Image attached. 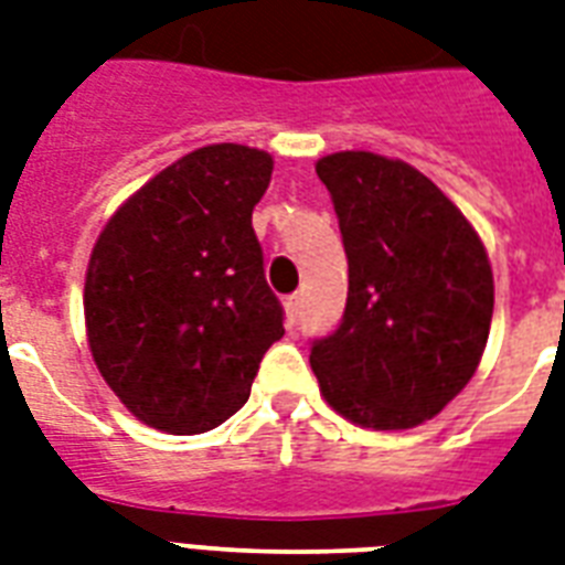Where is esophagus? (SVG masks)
<instances>
[{
	"mask_svg": "<svg viewBox=\"0 0 565 565\" xmlns=\"http://www.w3.org/2000/svg\"><path fill=\"white\" fill-rule=\"evenodd\" d=\"M284 311H287V322H290V326L299 320V313H301V296H299V292L284 301Z\"/></svg>",
	"mask_w": 565,
	"mask_h": 565,
	"instance_id": "obj_1",
	"label": "esophagus"
}]
</instances>
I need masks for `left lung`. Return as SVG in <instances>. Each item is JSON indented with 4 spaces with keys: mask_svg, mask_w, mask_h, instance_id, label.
Wrapping results in <instances>:
<instances>
[{
    "mask_svg": "<svg viewBox=\"0 0 565 565\" xmlns=\"http://www.w3.org/2000/svg\"><path fill=\"white\" fill-rule=\"evenodd\" d=\"M350 264L347 311L313 340L338 415L379 433L436 417L480 367L494 311L489 254L465 213L415 166L370 150L317 159Z\"/></svg>",
    "mask_w": 565,
    "mask_h": 565,
    "instance_id": "obj_1",
    "label": "left lung"
}]
</instances>
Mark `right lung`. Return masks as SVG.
<instances>
[{
  "label": "right lung",
  "mask_w": 565,
  "mask_h": 565,
  "mask_svg": "<svg viewBox=\"0 0 565 565\" xmlns=\"http://www.w3.org/2000/svg\"><path fill=\"white\" fill-rule=\"evenodd\" d=\"M273 157L206 145L111 213L85 269V334L115 397L168 436H198L245 406L284 334L254 204Z\"/></svg>",
  "instance_id": "obj_1"
}]
</instances>
